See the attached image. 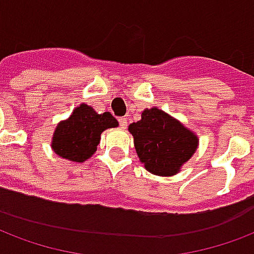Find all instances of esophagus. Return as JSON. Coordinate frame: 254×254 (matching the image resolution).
Instances as JSON below:
<instances>
[{"instance_id": "obj_1", "label": "esophagus", "mask_w": 254, "mask_h": 254, "mask_svg": "<svg viewBox=\"0 0 254 254\" xmlns=\"http://www.w3.org/2000/svg\"><path fill=\"white\" fill-rule=\"evenodd\" d=\"M118 122H120V127L122 129H125L127 127V118H118Z\"/></svg>"}]
</instances>
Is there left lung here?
<instances>
[{"label": "left lung", "instance_id": "left-lung-1", "mask_svg": "<svg viewBox=\"0 0 254 254\" xmlns=\"http://www.w3.org/2000/svg\"><path fill=\"white\" fill-rule=\"evenodd\" d=\"M138 159L159 176L178 174L198 148L194 132L157 108L145 109L141 120L129 125Z\"/></svg>", "mask_w": 254, "mask_h": 254}]
</instances>
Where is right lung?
Here are the masks:
<instances>
[{"instance_id":"obj_1","label":"right lung","mask_w":254,"mask_h":254,"mask_svg":"<svg viewBox=\"0 0 254 254\" xmlns=\"http://www.w3.org/2000/svg\"><path fill=\"white\" fill-rule=\"evenodd\" d=\"M118 121L109 112L98 114L91 106L82 103L55 129L51 146L56 155L76 163H83L97 151L101 133L117 127Z\"/></svg>"}]
</instances>
